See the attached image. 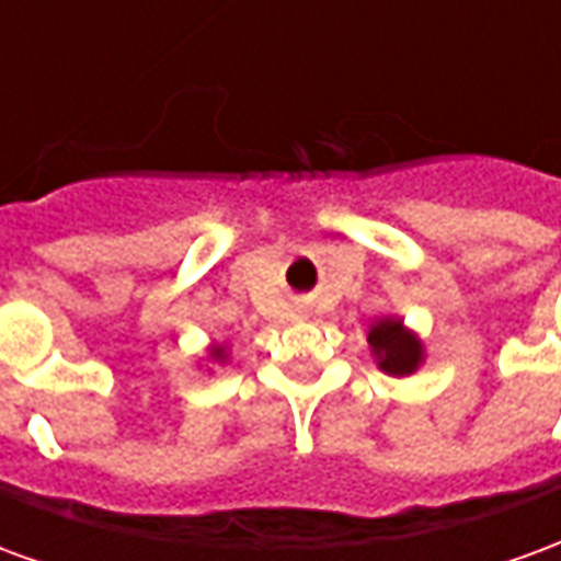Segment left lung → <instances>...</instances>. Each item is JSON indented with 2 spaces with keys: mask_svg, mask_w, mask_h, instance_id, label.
I'll list each match as a JSON object with an SVG mask.
<instances>
[{
  "mask_svg": "<svg viewBox=\"0 0 561 561\" xmlns=\"http://www.w3.org/2000/svg\"><path fill=\"white\" fill-rule=\"evenodd\" d=\"M369 348L376 357L378 369H385L388 376H412L414 369L423 364V345L412 330H405L402 318H378L369 328Z\"/></svg>",
  "mask_w": 561,
  "mask_h": 561,
  "instance_id": "left-lung-1",
  "label": "left lung"
}]
</instances>
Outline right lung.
<instances>
[{"label": "right lung", "instance_id": "right-lung-1", "mask_svg": "<svg viewBox=\"0 0 561 561\" xmlns=\"http://www.w3.org/2000/svg\"><path fill=\"white\" fill-rule=\"evenodd\" d=\"M209 357H216V360H225V348H221V345H216V348L209 352Z\"/></svg>", "mask_w": 561, "mask_h": 561}]
</instances>
